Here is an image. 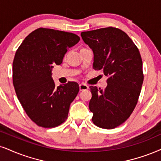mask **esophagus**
<instances>
[{"label":"esophagus","instance_id":"obj_1","mask_svg":"<svg viewBox=\"0 0 161 161\" xmlns=\"http://www.w3.org/2000/svg\"><path fill=\"white\" fill-rule=\"evenodd\" d=\"M79 89H80V91L86 90H88V89H89V86L85 84H80V85H79Z\"/></svg>","mask_w":161,"mask_h":161}]
</instances>
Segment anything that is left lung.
I'll use <instances>...</instances> for the list:
<instances>
[{
  "label": "left lung",
  "instance_id": "1",
  "mask_svg": "<svg viewBox=\"0 0 161 161\" xmlns=\"http://www.w3.org/2000/svg\"><path fill=\"white\" fill-rule=\"evenodd\" d=\"M94 54L93 69L102 70L108 86H90L89 108L99 128L113 129L129 118L137 104L142 82V61L131 39L122 30L109 27L81 33Z\"/></svg>",
  "mask_w": 161,
  "mask_h": 161
}]
</instances>
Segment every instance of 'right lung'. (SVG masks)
I'll return each mask as SVG.
<instances>
[{
	"label": "right lung",
	"instance_id": "obj_1",
	"mask_svg": "<svg viewBox=\"0 0 161 161\" xmlns=\"http://www.w3.org/2000/svg\"><path fill=\"white\" fill-rule=\"evenodd\" d=\"M80 37L72 33L38 28L24 39L13 63V80L18 99L38 126L54 128L68 117L71 103L79 92L76 82L55 86L53 65H60L69 47Z\"/></svg>",
	"mask_w": 161,
	"mask_h": 161
}]
</instances>
